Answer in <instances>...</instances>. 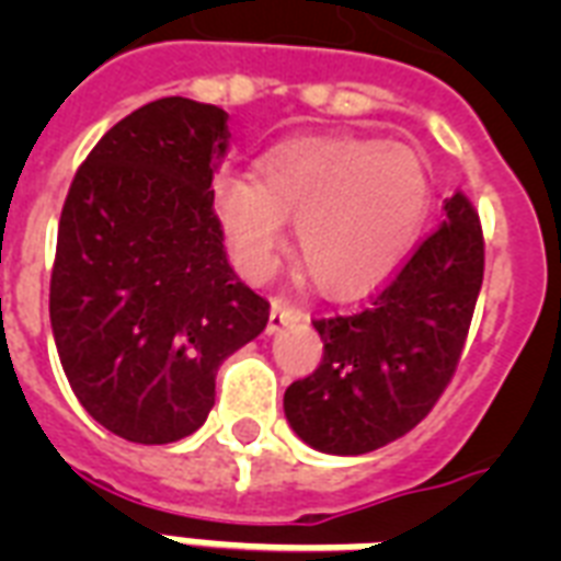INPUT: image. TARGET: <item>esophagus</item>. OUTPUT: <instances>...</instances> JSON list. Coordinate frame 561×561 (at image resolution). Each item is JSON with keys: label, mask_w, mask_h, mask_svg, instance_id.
<instances>
[{"label": "esophagus", "mask_w": 561, "mask_h": 561, "mask_svg": "<svg viewBox=\"0 0 561 561\" xmlns=\"http://www.w3.org/2000/svg\"><path fill=\"white\" fill-rule=\"evenodd\" d=\"M306 317V311L297 306H290L288 299L276 297L271 302V323H267V332H279L282 325L288 323H297V320H302Z\"/></svg>", "instance_id": "34e87169"}]
</instances>
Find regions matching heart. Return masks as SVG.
<instances>
[{"label":"heart","instance_id":"heart-1","mask_svg":"<svg viewBox=\"0 0 561 561\" xmlns=\"http://www.w3.org/2000/svg\"><path fill=\"white\" fill-rule=\"evenodd\" d=\"M427 201L413 148L352 134L288 139L259 160V178L224 171L211 186L218 224L247 276L273 271L285 220H297L299 264L329 297L381 285L413 247Z\"/></svg>","mask_w":561,"mask_h":561}]
</instances>
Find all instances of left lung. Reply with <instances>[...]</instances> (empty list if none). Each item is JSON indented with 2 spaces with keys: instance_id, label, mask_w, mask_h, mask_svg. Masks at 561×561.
<instances>
[{
  "instance_id": "8db88e82",
  "label": "left lung",
  "mask_w": 561,
  "mask_h": 561,
  "mask_svg": "<svg viewBox=\"0 0 561 561\" xmlns=\"http://www.w3.org/2000/svg\"><path fill=\"white\" fill-rule=\"evenodd\" d=\"M483 285V229L462 192L367 308L320 317L323 360L285 390V416L325 454H367L431 413L460 364Z\"/></svg>"
}]
</instances>
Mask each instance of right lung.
Here are the masks:
<instances>
[{
	"label": "right lung",
	"instance_id": "add662e5",
	"mask_svg": "<svg viewBox=\"0 0 561 561\" xmlns=\"http://www.w3.org/2000/svg\"><path fill=\"white\" fill-rule=\"evenodd\" d=\"M227 118L180 95L134 110L83 160L60 211L57 355L87 413L130 443L194 434L218 367L271 317L229 267L211 206Z\"/></svg>",
	"mask_w": 561,
	"mask_h": 561
}]
</instances>
